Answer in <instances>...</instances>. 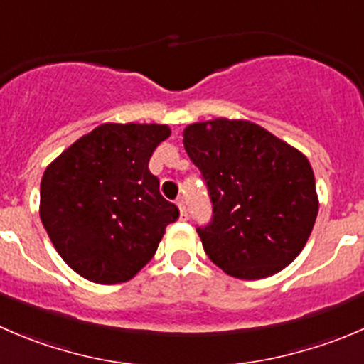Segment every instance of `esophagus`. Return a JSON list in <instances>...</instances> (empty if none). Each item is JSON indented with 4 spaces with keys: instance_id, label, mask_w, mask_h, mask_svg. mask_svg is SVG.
Returning <instances> with one entry per match:
<instances>
[{
    "instance_id": "obj_1",
    "label": "esophagus",
    "mask_w": 364,
    "mask_h": 364,
    "mask_svg": "<svg viewBox=\"0 0 364 364\" xmlns=\"http://www.w3.org/2000/svg\"><path fill=\"white\" fill-rule=\"evenodd\" d=\"M178 208H179V213H181V220H186V218H188V210H186L185 200L179 199L178 200Z\"/></svg>"
}]
</instances>
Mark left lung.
Instances as JSON below:
<instances>
[{"instance_id":"1","label":"left lung","mask_w":364,"mask_h":364,"mask_svg":"<svg viewBox=\"0 0 364 364\" xmlns=\"http://www.w3.org/2000/svg\"><path fill=\"white\" fill-rule=\"evenodd\" d=\"M183 144L208 186L204 252L238 279L274 276L301 254L318 215L308 158L250 121L186 126Z\"/></svg>"}]
</instances>
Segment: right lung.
<instances>
[{
	"label": "right lung",
	"instance_id": "obj_1",
	"mask_svg": "<svg viewBox=\"0 0 364 364\" xmlns=\"http://www.w3.org/2000/svg\"><path fill=\"white\" fill-rule=\"evenodd\" d=\"M165 124H107L67 147L44 171L41 220L62 259L85 279L126 283L154 256L179 210L149 172Z\"/></svg>",
	"mask_w": 364,
	"mask_h": 364
}]
</instances>
